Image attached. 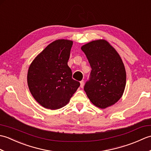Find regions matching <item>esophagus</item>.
Masks as SVG:
<instances>
[{
    "label": "esophagus",
    "mask_w": 151,
    "mask_h": 151,
    "mask_svg": "<svg viewBox=\"0 0 151 151\" xmlns=\"http://www.w3.org/2000/svg\"><path fill=\"white\" fill-rule=\"evenodd\" d=\"M81 88H83V87H84V81H81Z\"/></svg>",
    "instance_id": "esophagus-1"
}]
</instances>
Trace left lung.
I'll return each mask as SVG.
<instances>
[{"mask_svg": "<svg viewBox=\"0 0 151 151\" xmlns=\"http://www.w3.org/2000/svg\"><path fill=\"white\" fill-rule=\"evenodd\" d=\"M91 67L84 91L93 104L102 109L119 100L126 86V70L119 54L105 40H97L81 47Z\"/></svg>", "mask_w": 151, "mask_h": 151, "instance_id": "8db88e82", "label": "left lung"}]
</instances>
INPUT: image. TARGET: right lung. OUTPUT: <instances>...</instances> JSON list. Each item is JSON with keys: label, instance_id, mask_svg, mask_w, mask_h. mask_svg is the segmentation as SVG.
<instances>
[{"label": "right lung", "instance_id": "add662e5", "mask_svg": "<svg viewBox=\"0 0 151 151\" xmlns=\"http://www.w3.org/2000/svg\"><path fill=\"white\" fill-rule=\"evenodd\" d=\"M73 41L57 40L47 45L28 68L27 82L35 100L43 107L57 110L69 103L80 86L67 65Z\"/></svg>", "mask_w": 151, "mask_h": 151}]
</instances>
